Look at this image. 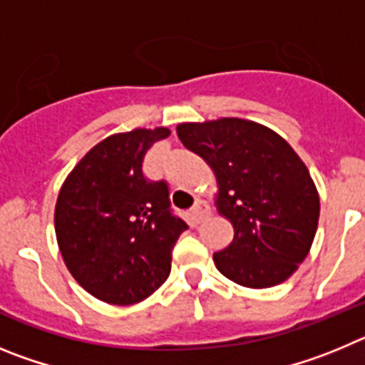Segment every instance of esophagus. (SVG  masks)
<instances>
[{
    "label": "esophagus",
    "instance_id": "esophagus-1",
    "mask_svg": "<svg viewBox=\"0 0 365 365\" xmlns=\"http://www.w3.org/2000/svg\"><path fill=\"white\" fill-rule=\"evenodd\" d=\"M208 215H210V206L206 205L205 201H201V199H199V201L195 202V206L190 210V219H192V222H195V225L205 221Z\"/></svg>",
    "mask_w": 365,
    "mask_h": 365
}]
</instances>
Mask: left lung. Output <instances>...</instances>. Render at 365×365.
Segmentation results:
<instances>
[{
	"instance_id": "1",
	"label": "left lung",
	"mask_w": 365,
	"mask_h": 365,
	"mask_svg": "<svg viewBox=\"0 0 365 365\" xmlns=\"http://www.w3.org/2000/svg\"><path fill=\"white\" fill-rule=\"evenodd\" d=\"M177 135L215 172L217 208L234 225V241L214 254L219 272L250 289L285 282L320 217L307 166L278 133L243 118L179 124Z\"/></svg>"
}]
</instances>
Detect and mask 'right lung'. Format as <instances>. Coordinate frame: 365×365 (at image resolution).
<instances>
[{
  "label": "right lung",
  "instance_id": "1",
  "mask_svg": "<svg viewBox=\"0 0 365 365\" xmlns=\"http://www.w3.org/2000/svg\"><path fill=\"white\" fill-rule=\"evenodd\" d=\"M166 128L111 135L87 151L58 193L54 228L73 278L89 294L131 305L170 276L172 250L188 228L172 212L166 180L143 172Z\"/></svg>",
  "mask_w": 365,
  "mask_h": 365
}]
</instances>
